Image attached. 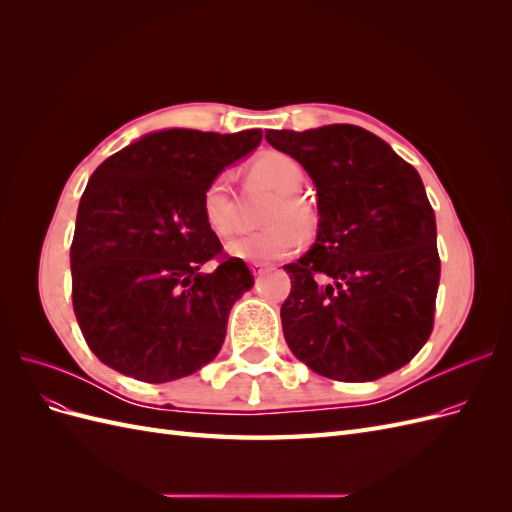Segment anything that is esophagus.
<instances>
[{
    "mask_svg": "<svg viewBox=\"0 0 512 512\" xmlns=\"http://www.w3.org/2000/svg\"><path fill=\"white\" fill-rule=\"evenodd\" d=\"M250 269H252V273H254L256 277H262L265 273H269L273 267H271V265H265V262H252Z\"/></svg>",
    "mask_w": 512,
    "mask_h": 512,
    "instance_id": "34e87169",
    "label": "esophagus"
}]
</instances>
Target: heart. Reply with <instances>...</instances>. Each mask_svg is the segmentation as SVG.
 Here are the masks:
<instances>
[{
	"label": "heart",
	"instance_id": "obj_1",
	"mask_svg": "<svg viewBox=\"0 0 512 512\" xmlns=\"http://www.w3.org/2000/svg\"><path fill=\"white\" fill-rule=\"evenodd\" d=\"M250 173L269 183L275 192H280V200L269 213L267 228L245 232L239 239L228 245V252L241 260L271 262L297 254L303 243V232H312L316 218L303 200L297 196L305 181L301 164L288 153L265 151L250 162ZM200 215L205 226L215 237L226 239L237 230V213L232 203L230 183L226 175L213 177L200 196Z\"/></svg>",
	"mask_w": 512,
	"mask_h": 512
}]
</instances>
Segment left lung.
Masks as SVG:
<instances>
[{
  "mask_svg": "<svg viewBox=\"0 0 512 512\" xmlns=\"http://www.w3.org/2000/svg\"><path fill=\"white\" fill-rule=\"evenodd\" d=\"M318 192V239L292 265L286 344L316 374L369 382L410 363L433 331L436 215L414 166L350 123L269 130Z\"/></svg>",
  "mask_w": 512,
  "mask_h": 512,
  "instance_id": "obj_1",
  "label": "left lung"
}]
</instances>
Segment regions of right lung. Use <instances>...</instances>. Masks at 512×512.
I'll use <instances>...</instances> for the list:
<instances>
[{
    "instance_id": "right-lung-1",
    "label": "right lung",
    "mask_w": 512,
    "mask_h": 512,
    "mask_svg": "<svg viewBox=\"0 0 512 512\" xmlns=\"http://www.w3.org/2000/svg\"><path fill=\"white\" fill-rule=\"evenodd\" d=\"M260 138V130H164L91 175L70 245L72 307L104 365L160 384L220 352L230 309L254 275L205 226L200 196ZM207 261L214 269L203 272Z\"/></svg>"
}]
</instances>
